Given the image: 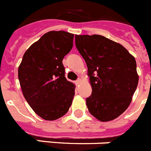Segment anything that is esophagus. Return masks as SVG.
Returning <instances> with one entry per match:
<instances>
[{
  "label": "esophagus",
  "mask_w": 151,
  "mask_h": 151,
  "mask_svg": "<svg viewBox=\"0 0 151 151\" xmlns=\"http://www.w3.org/2000/svg\"><path fill=\"white\" fill-rule=\"evenodd\" d=\"M81 80L79 78V79H77V81H75V84L77 85V86H78V85L81 84Z\"/></svg>",
  "instance_id": "obj_1"
}]
</instances>
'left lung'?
<instances>
[{
    "instance_id": "8db88e82",
    "label": "left lung",
    "mask_w": 151,
    "mask_h": 151,
    "mask_svg": "<svg viewBox=\"0 0 151 151\" xmlns=\"http://www.w3.org/2000/svg\"><path fill=\"white\" fill-rule=\"evenodd\" d=\"M75 45L88 68L89 112L101 122L116 119L130 105L137 88L135 58L122 45L99 35H75Z\"/></svg>"
}]
</instances>
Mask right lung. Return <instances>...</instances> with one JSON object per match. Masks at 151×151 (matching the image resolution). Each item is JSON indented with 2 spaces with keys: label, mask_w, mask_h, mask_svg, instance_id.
<instances>
[{
  "label": "right lung",
  "mask_w": 151,
  "mask_h": 151,
  "mask_svg": "<svg viewBox=\"0 0 151 151\" xmlns=\"http://www.w3.org/2000/svg\"><path fill=\"white\" fill-rule=\"evenodd\" d=\"M74 34L51 31L23 55L18 78L25 99L39 116L52 121L71 106L75 86L65 77L62 60L73 47Z\"/></svg>",
  "instance_id": "add662e5"
}]
</instances>
